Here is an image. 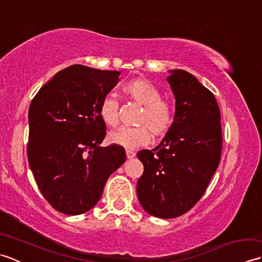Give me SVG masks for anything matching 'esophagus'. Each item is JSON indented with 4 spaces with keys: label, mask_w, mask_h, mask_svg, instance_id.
I'll list each match as a JSON object with an SVG mask.
<instances>
[{
    "label": "esophagus",
    "mask_w": 262,
    "mask_h": 262,
    "mask_svg": "<svg viewBox=\"0 0 262 262\" xmlns=\"http://www.w3.org/2000/svg\"><path fill=\"white\" fill-rule=\"evenodd\" d=\"M126 155L127 159H133L135 157V152L132 151V149H126Z\"/></svg>",
    "instance_id": "34e87169"
}]
</instances>
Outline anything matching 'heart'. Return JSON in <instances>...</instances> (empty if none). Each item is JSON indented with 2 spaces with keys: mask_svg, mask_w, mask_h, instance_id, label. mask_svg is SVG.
I'll return each instance as SVG.
<instances>
[{
  "mask_svg": "<svg viewBox=\"0 0 262 262\" xmlns=\"http://www.w3.org/2000/svg\"><path fill=\"white\" fill-rule=\"evenodd\" d=\"M124 97L143 105L136 118L137 127H122L109 134V141L126 148L145 145L154 137L165 135L173 122L171 105L161 99V92L146 79H134L122 86ZM99 116L105 125L116 127L119 124V103L116 99L105 97L99 105Z\"/></svg>",
  "mask_w": 262,
  "mask_h": 262,
  "instance_id": "1",
  "label": "heart"
}]
</instances>
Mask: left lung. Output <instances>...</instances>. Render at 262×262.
Returning a JSON list of instances; mask_svg holds the SVG:
<instances>
[{"label": "left lung", "mask_w": 262, "mask_h": 262, "mask_svg": "<svg viewBox=\"0 0 262 262\" xmlns=\"http://www.w3.org/2000/svg\"><path fill=\"white\" fill-rule=\"evenodd\" d=\"M174 119L159 145L137 153L144 165L137 182L142 207L159 219H174L203 197L222 153L221 113L214 94L192 74L169 71Z\"/></svg>", "instance_id": "left-lung-1"}]
</instances>
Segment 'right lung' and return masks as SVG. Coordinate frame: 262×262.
I'll return each instance as SVG.
<instances>
[{
    "label": "right lung",
    "mask_w": 262,
    "mask_h": 262,
    "mask_svg": "<svg viewBox=\"0 0 262 262\" xmlns=\"http://www.w3.org/2000/svg\"><path fill=\"white\" fill-rule=\"evenodd\" d=\"M119 75L72 65L30 103L28 161L39 190L60 213L80 215L94 207L110 174L126 161L122 146H100L105 124L99 105Z\"/></svg>",
    "instance_id": "add662e5"
}]
</instances>
